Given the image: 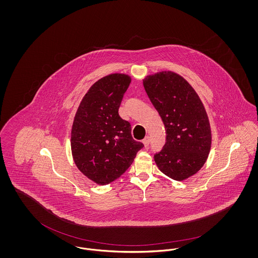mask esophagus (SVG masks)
Wrapping results in <instances>:
<instances>
[{
  "label": "esophagus",
  "mask_w": 258,
  "mask_h": 258,
  "mask_svg": "<svg viewBox=\"0 0 258 258\" xmlns=\"http://www.w3.org/2000/svg\"><path fill=\"white\" fill-rule=\"evenodd\" d=\"M142 143L144 144V146H145V147H148V146H149V144H150V137H149V136H146V137L143 139Z\"/></svg>",
  "instance_id": "1"
}]
</instances>
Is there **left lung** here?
I'll list each match as a JSON object with an SVG mask.
<instances>
[{
	"mask_svg": "<svg viewBox=\"0 0 258 258\" xmlns=\"http://www.w3.org/2000/svg\"><path fill=\"white\" fill-rule=\"evenodd\" d=\"M143 86L166 131L164 148L155 155L156 164L173 180H186L208 159L212 132L206 109L196 90L174 72L147 75Z\"/></svg>",
	"mask_w": 258,
	"mask_h": 258,
	"instance_id": "8db88e82",
	"label": "left lung"
}]
</instances>
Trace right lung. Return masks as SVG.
Instances as JSON below:
<instances>
[{
  "mask_svg": "<svg viewBox=\"0 0 258 258\" xmlns=\"http://www.w3.org/2000/svg\"><path fill=\"white\" fill-rule=\"evenodd\" d=\"M132 78L108 74L95 82L82 98L72 126L74 163L96 184H110L123 175L143 148L132 136L131 123L119 116Z\"/></svg>",
  "mask_w": 258,
  "mask_h": 258,
  "instance_id": "add662e5",
  "label": "right lung"
}]
</instances>
